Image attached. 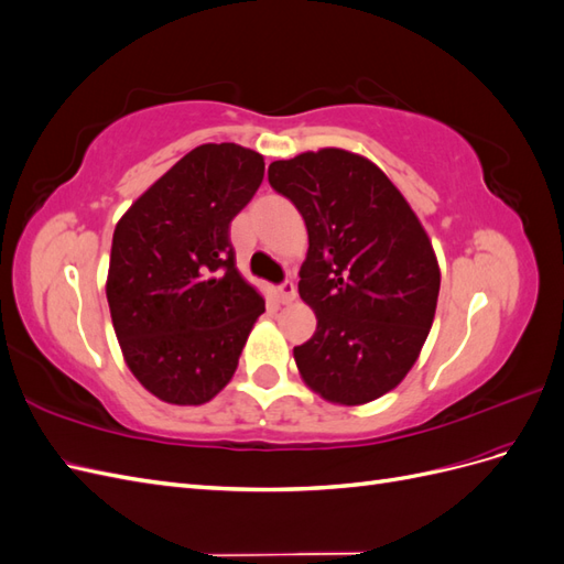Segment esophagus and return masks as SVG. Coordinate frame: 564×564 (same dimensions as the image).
Masks as SVG:
<instances>
[{"mask_svg":"<svg viewBox=\"0 0 564 564\" xmlns=\"http://www.w3.org/2000/svg\"><path fill=\"white\" fill-rule=\"evenodd\" d=\"M280 301H282L284 305L296 301V286H294V282H284V284L280 286Z\"/></svg>","mask_w":564,"mask_h":564,"instance_id":"obj_1","label":"esophagus"}]
</instances>
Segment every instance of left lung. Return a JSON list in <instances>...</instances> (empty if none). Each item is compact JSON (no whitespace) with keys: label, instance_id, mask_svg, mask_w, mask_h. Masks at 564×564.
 I'll list each match as a JSON object with an SVG mask.
<instances>
[{"label":"left lung","instance_id":"obj_1","mask_svg":"<svg viewBox=\"0 0 564 564\" xmlns=\"http://www.w3.org/2000/svg\"><path fill=\"white\" fill-rule=\"evenodd\" d=\"M268 181L308 228L299 294L317 329L294 348L301 379L334 404L386 395L433 327L440 265L429 232L381 169L348 150L272 162Z\"/></svg>","mask_w":564,"mask_h":564}]
</instances>
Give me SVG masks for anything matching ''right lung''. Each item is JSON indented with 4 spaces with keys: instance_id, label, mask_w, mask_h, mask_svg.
<instances>
[{
    "instance_id": "add662e5",
    "label": "right lung",
    "mask_w": 564,
    "mask_h": 564,
    "mask_svg": "<svg viewBox=\"0 0 564 564\" xmlns=\"http://www.w3.org/2000/svg\"><path fill=\"white\" fill-rule=\"evenodd\" d=\"M263 155L204 143L117 220L106 294L124 362L169 404L224 390L265 311L235 265L230 220L263 181Z\"/></svg>"
}]
</instances>
